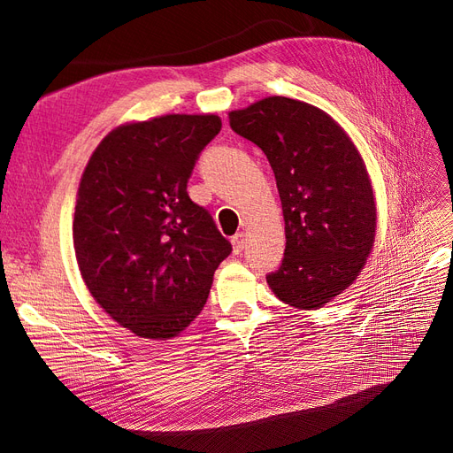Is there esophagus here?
<instances>
[{
    "mask_svg": "<svg viewBox=\"0 0 453 453\" xmlns=\"http://www.w3.org/2000/svg\"><path fill=\"white\" fill-rule=\"evenodd\" d=\"M232 248H234V253H242L245 250V234H243V232H238L236 236H232Z\"/></svg>",
    "mask_w": 453,
    "mask_h": 453,
    "instance_id": "1",
    "label": "esophagus"
}]
</instances>
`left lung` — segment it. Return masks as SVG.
Listing matches in <instances>:
<instances>
[{
	"label": "left lung",
	"mask_w": 453,
	"mask_h": 453,
	"mask_svg": "<svg viewBox=\"0 0 453 453\" xmlns=\"http://www.w3.org/2000/svg\"><path fill=\"white\" fill-rule=\"evenodd\" d=\"M276 175L285 253L266 281L285 304L315 310L357 278L372 250L376 205L357 149L310 104L272 96L228 115Z\"/></svg>",
	"instance_id": "8db88e82"
}]
</instances>
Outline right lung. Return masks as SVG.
I'll use <instances>...</instances> for the list:
<instances>
[{
  "instance_id": "1",
  "label": "right lung",
  "mask_w": 453,
  "mask_h": 453,
  "mask_svg": "<svg viewBox=\"0 0 453 453\" xmlns=\"http://www.w3.org/2000/svg\"><path fill=\"white\" fill-rule=\"evenodd\" d=\"M217 115H166L107 134L79 185L73 245L90 295L142 338H172L208 300L232 253L211 213L190 200Z\"/></svg>"
}]
</instances>
